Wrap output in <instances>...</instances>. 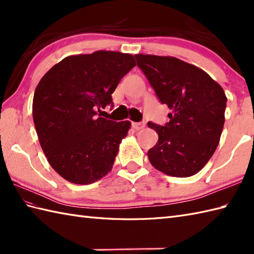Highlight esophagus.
Wrapping results in <instances>:
<instances>
[{
    "label": "esophagus",
    "mask_w": 254,
    "mask_h": 254,
    "mask_svg": "<svg viewBox=\"0 0 254 254\" xmlns=\"http://www.w3.org/2000/svg\"><path fill=\"white\" fill-rule=\"evenodd\" d=\"M145 126H146V123H145L144 121L143 122H133L132 123L133 128H134V130H136V131L142 130V128L145 127Z\"/></svg>",
    "instance_id": "esophagus-1"
}]
</instances>
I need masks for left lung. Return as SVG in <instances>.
Returning a JSON list of instances; mask_svg holds the SVG:
<instances>
[{
    "mask_svg": "<svg viewBox=\"0 0 254 254\" xmlns=\"http://www.w3.org/2000/svg\"><path fill=\"white\" fill-rule=\"evenodd\" d=\"M137 66L161 104L172 110L165 126L148 122L158 134L148 159L164 174H197L216 150L225 123V91L199 67L174 57L135 55Z\"/></svg>",
    "mask_w": 254,
    "mask_h": 254,
    "instance_id": "1",
    "label": "left lung"
}]
</instances>
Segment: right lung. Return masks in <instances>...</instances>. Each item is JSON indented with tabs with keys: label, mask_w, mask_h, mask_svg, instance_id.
Listing matches in <instances>:
<instances>
[{
	"label": "right lung",
	"mask_w": 254,
	"mask_h": 254,
	"mask_svg": "<svg viewBox=\"0 0 254 254\" xmlns=\"http://www.w3.org/2000/svg\"><path fill=\"white\" fill-rule=\"evenodd\" d=\"M136 65L118 51L64 58L40 79L32 100V118L41 148L51 167L76 185L100 180L112 168L130 121L98 117L113 105L121 78Z\"/></svg>",
	"instance_id": "1"
}]
</instances>
